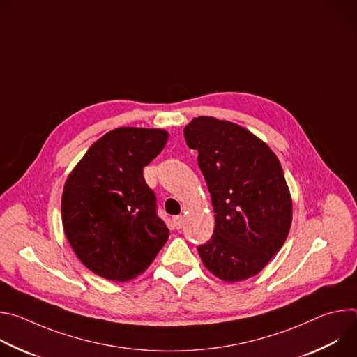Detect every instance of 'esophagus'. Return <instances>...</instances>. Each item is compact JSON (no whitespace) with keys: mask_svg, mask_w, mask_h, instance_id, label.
<instances>
[{"mask_svg":"<svg viewBox=\"0 0 357 357\" xmlns=\"http://www.w3.org/2000/svg\"><path fill=\"white\" fill-rule=\"evenodd\" d=\"M174 223H175V227H176V229H181L182 225H183V218H182V216L174 218Z\"/></svg>","mask_w":357,"mask_h":357,"instance_id":"34e87169","label":"esophagus"}]
</instances>
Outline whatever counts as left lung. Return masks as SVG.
<instances>
[{
  "label": "left lung",
  "mask_w": 357,
  "mask_h": 357,
  "mask_svg": "<svg viewBox=\"0 0 357 357\" xmlns=\"http://www.w3.org/2000/svg\"><path fill=\"white\" fill-rule=\"evenodd\" d=\"M211 192L212 238L197 247L206 268L227 282L259 274L282 247L292 202L278 158L248 130L213 117L183 130Z\"/></svg>",
  "instance_id": "left-lung-1"
}]
</instances>
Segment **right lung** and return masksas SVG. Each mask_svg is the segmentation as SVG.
I'll return each mask as SVG.
<instances>
[{"label": "right lung", "mask_w": 357, "mask_h": 357, "mask_svg": "<svg viewBox=\"0 0 357 357\" xmlns=\"http://www.w3.org/2000/svg\"><path fill=\"white\" fill-rule=\"evenodd\" d=\"M167 139L158 128H116L70 172L62 195L63 230L94 274L117 282L135 278L167 243L169 230L142 175Z\"/></svg>", "instance_id": "add662e5"}]
</instances>
